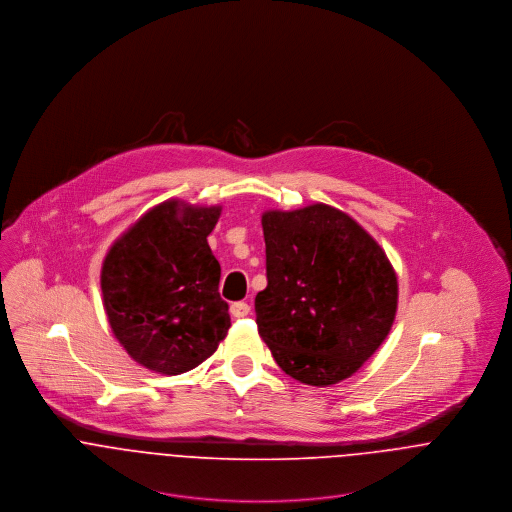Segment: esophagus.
Here are the masks:
<instances>
[{
	"mask_svg": "<svg viewBox=\"0 0 512 512\" xmlns=\"http://www.w3.org/2000/svg\"><path fill=\"white\" fill-rule=\"evenodd\" d=\"M232 317H246L250 313V305L246 301H236L230 305Z\"/></svg>",
	"mask_w": 512,
	"mask_h": 512,
	"instance_id": "1",
	"label": "esophagus"
}]
</instances>
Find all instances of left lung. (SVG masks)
Instances as JSON below:
<instances>
[{
	"label": "left lung",
	"mask_w": 512,
	"mask_h": 512,
	"mask_svg": "<svg viewBox=\"0 0 512 512\" xmlns=\"http://www.w3.org/2000/svg\"><path fill=\"white\" fill-rule=\"evenodd\" d=\"M268 286L258 333L295 380L331 386L353 376L388 337L398 278L386 252L347 213L313 203L262 213Z\"/></svg>",
	"instance_id": "1"
}]
</instances>
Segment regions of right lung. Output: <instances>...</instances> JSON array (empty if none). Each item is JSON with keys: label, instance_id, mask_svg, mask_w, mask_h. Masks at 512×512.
Here are the masks:
<instances>
[{"label": "right lung", "instance_id": "obj_1", "mask_svg": "<svg viewBox=\"0 0 512 512\" xmlns=\"http://www.w3.org/2000/svg\"><path fill=\"white\" fill-rule=\"evenodd\" d=\"M220 213V205L167 199L130 224L102 260L110 329L151 372L173 376L201 365L228 333L220 264L207 242Z\"/></svg>", "mask_w": 512, "mask_h": 512}]
</instances>
